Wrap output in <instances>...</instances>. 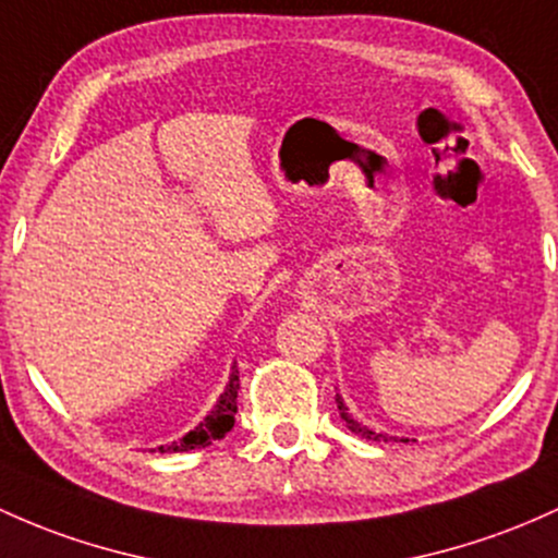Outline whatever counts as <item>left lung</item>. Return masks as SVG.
I'll return each instance as SVG.
<instances>
[{
	"mask_svg": "<svg viewBox=\"0 0 558 558\" xmlns=\"http://www.w3.org/2000/svg\"><path fill=\"white\" fill-rule=\"evenodd\" d=\"M336 408H339L341 421H344L349 432L357 434V437L373 439V442H389V439H397V437H389V434H378V432H373V428H368V426L357 424V421H354L352 415H349V410H347V405H344V400H341V395H336ZM402 442H408V439H402Z\"/></svg>",
	"mask_w": 558,
	"mask_h": 558,
	"instance_id": "left-lung-1",
	"label": "left lung"
}]
</instances>
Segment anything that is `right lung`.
<instances>
[{"instance_id": "right-lung-1", "label": "right lung", "mask_w": 558, "mask_h": 558, "mask_svg": "<svg viewBox=\"0 0 558 558\" xmlns=\"http://www.w3.org/2000/svg\"><path fill=\"white\" fill-rule=\"evenodd\" d=\"M238 389H241V381H238V365L232 363L230 371V381L225 387L222 395H219L217 405L193 432H187L185 437L177 439V442L161 445L158 452H187V450H198V448H209L211 442L222 439L225 434L235 426V413H238Z\"/></svg>"}]
</instances>
